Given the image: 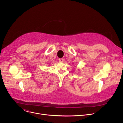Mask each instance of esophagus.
Here are the masks:
<instances>
[{
    "label": "esophagus",
    "instance_id": "34e87169",
    "mask_svg": "<svg viewBox=\"0 0 123 123\" xmlns=\"http://www.w3.org/2000/svg\"><path fill=\"white\" fill-rule=\"evenodd\" d=\"M58 60H59V61L60 62H63V61H64V59H63V58H59Z\"/></svg>",
    "mask_w": 123,
    "mask_h": 123
}]
</instances>
